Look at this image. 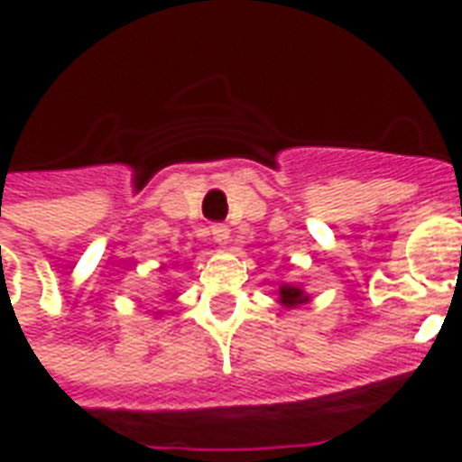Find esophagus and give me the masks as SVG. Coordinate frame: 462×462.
<instances>
[{
	"mask_svg": "<svg viewBox=\"0 0 462 462\" xmlns=\"http://www.w3.org/2000/svg\"><path fill=\"white\" fill-rule=\"evenodd\" d=\"M210 235H213V242L220 246H227V242H230V230H227V225H213V227H210Z\"/></svg>",
	"mask_w": 462,
	"mask_h": 462,
	"instance_id": "34e87169",
	"label": "esophagus"
}]
</instances>
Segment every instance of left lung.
Instances as JSON below:
<instances>
[{
    "label": "left lung",
    "mask_w": 462,
    "mask_h": 462,
    "mask_svg": "<svg viewBox=\"0 0 462 462\" xmlns=\"http://www.w3.org/2000/svg\"><path fill=\"white\" fill-rule=\"evenodd\" d=\"M309 300H311V297H309L307 290H304L302 285H297V282H282L281 288H278V302L285 309L302 307Z\"/></svg>",
    "instance_id": "obj_1"
}]
</instances>
